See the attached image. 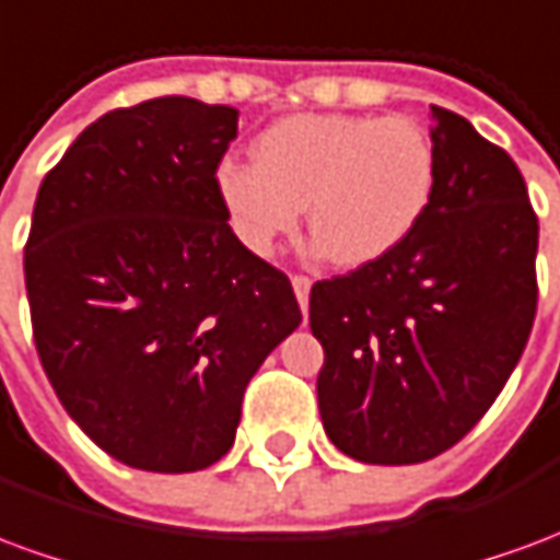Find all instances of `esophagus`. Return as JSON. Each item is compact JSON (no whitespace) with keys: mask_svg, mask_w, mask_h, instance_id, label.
<instances>
[{"mask_svg":"<svg viewBox=\"0 0 560 560\" xmlns=\"http://www.w3.org/2000/svg\"><path fill=\"white\" fill-rule=\"evenodd\" d=\"M293 293H296V300H300V308H308V293H312V279L308 276H291Z\"/></svg>","mask_w":560,"mask_h":560,"instance_id":"esophagus-1","label":"esophagus"}]
</instances>
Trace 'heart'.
Segmentation results:
<instances>
[{
	"instance_id": "heart-1",
	"label": "heart",
	"mask_w": 560,
	"mask_h": 560,
	"mask_svg": "<svg viewBox=\"0 0 560 560\" xmlns=\"http://www.w3.org/2000/svg\"><path fill=\"white\" fill-rule=\"evenodd\" d=\"M252 152L255 164H221L215 188L255 255L296 231L305 207L317 252L336 267H363L417 228L432 197V140L405 116H288Z\"/></svg>"
}]
</instances>
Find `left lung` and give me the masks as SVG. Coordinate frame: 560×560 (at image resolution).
<instances>
[{
  "mask_svg": "<svg viewBox=\"0 0 560 560\" xmlns=\"http://www.w3.org/2000/svg\"><path fill=\"white\" fill-rule=\"evenodd\" d=\"M429 207L389 255L317 281V408L329 441L369 465H413L458 444L528 345L537 215L516 161L432 104Z\"/></svg>",
  "mask_w": 560,
  "mask_h": 560,
  "instance_id": "left-lung-1",
  "label": "left lung"
}]
</instances>
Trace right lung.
<instances>
[{
    "mask_svg": "<svg viewBox=\"0 0 560 560\" xmlns=\"http://www.w3.org/2000/svg\"><path fill=\"white\" fill-rule=\"evenodd\" d=\"M236 119L185 95L110 110L38 188L23 255L35 348L68 417L128 468L219 462L248 381L303 320L219 200Z\"/></svg>",
    "mask_w": 560,
    "mask_h": 560,
    "instance_id": "add662e5",
    "label": "right lung"
}]
</instances>
